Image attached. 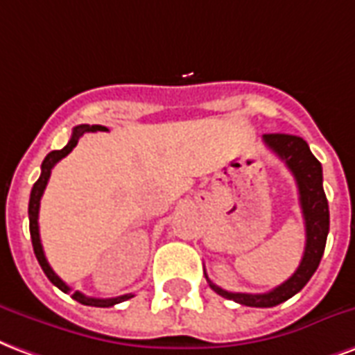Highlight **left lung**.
<instances>
[{"instance_id":"obj_1","label":"left lung","mask_w":355,"mask_h":355,"mask_svg":"<svg viewBox=\"0 0 355 355\" xmlns=\"http://www.w3.org/2000/svg\"><path fill=\"white\" fill-rule=\"evenodd\" d=\"M263 141L276 157H280L286 162V166L289 168V172L297 181L299 202H301L304 231H306V244H304L301 265L295 270L293 276H289L284 284L274 287L268 293H231L216 286L206 276L209 287L217 295H221L229 301L245 304V306H255V309L276 306L291 299L309 284L322 261L327 232H329V204L323 193L322 164L312 155L309 144L299 136H291V134H265Z\"/></svg>"}]
</instances>
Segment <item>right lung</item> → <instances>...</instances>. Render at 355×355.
I'll use <instances>...</instances> for the list:
<instances>
[{
    "label": "right lung",
    "mask_w": 355,
    "mask_h": 355,
    "mask_svg": "<svg viewBox=\"0 0 355 355\" xmlns=\"http://www.w3.org/2000/svg\"><path fill=\"white\" fill-rule=\"evenodd\" d=\"M102 132L107 130L105 126L102 124H79V126H75L73 134H71V139L68 141V146L60 149V151H51L43 160V164H41V175L40 180L33 183L32 187V195H30V206H28V216H30V234H32V245H33V253H35V257L40 261L41 268H43V272L46 274V278L53 282L54 286L58 287L60 291L64 293H71V287L66 284V282L58 278V274L54 272L51 265H49V261L45 257V252H43V245H41V238H40V223H37V219H40V204H41V196H43V191H45L46 183H49V178H51V170L54 168V164L62 160L66 155L71 153L75 146H77V141L79 138H83L87 132ZM134 295H121V297H113V299H94V297H87V295H83L81 291H73L71 293V299H75L77 302H81V304H87V306H100V309H107V306H115L119 302L126 301V299H132Z\"/></svg>",
    "instance_id": "right-lung-1"
}]
</instances>
